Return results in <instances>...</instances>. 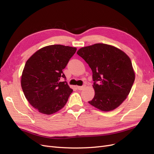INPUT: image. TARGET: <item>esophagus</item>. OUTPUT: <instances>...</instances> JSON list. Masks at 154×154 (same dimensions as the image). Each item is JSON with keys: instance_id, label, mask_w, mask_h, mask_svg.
<instances>
[{"instance_id": "esophagus-1", "label": "esophagus", "mask_w": 154, "mask_h": 154, "mask_svg": "<svg viewBox=\"0 0 154 154\" xmlns=\"http://www.w3.org/2000/svg\"><path fill=\"white\" fill-rule=\"evenodd\" d=\"M85 87V85H83V86H77L76 87V88H78V90H80V91H82V90H83V88H84Z\"/></svg>"}]
</instances>
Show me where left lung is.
Instances as JSON below:
<instances>
[{
	"label": "left lung",
	"mask_w": 154,
	"mask_h": 154,
	"mask_svg": "<svg viewBox=\"0 0 154 154\" xmlns=\"http://www.w3.org/2000/svg\"><path fill=\"white\" fill-rule=\"evenodd\" d=\"M77 54L92 72L95 94L88 103L102 111L117 108L127 98L134 82L130 58L120 49L105 44L82 48Z\"/></svg>",
	"instance_id": "8db88e82"
}]
</instances>
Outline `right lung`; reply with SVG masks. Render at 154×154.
<instances>
[{"label":"right lung","instance_id":"add662e5","mask_svg":"<svg viewBox=\"0 0 154 154\" xmlns=\"http://www.w3.org/2000/svg\"><path fill=\"white\" fill-rule=\"evenodd\" d=\"M76 48L51 45L40 49L27 60L23 70L21 86L29 103L44 114H52L66 104L72 89L63 73Z\"/></svg>","mask_w":154,"mask_h":154}]
</instances>
